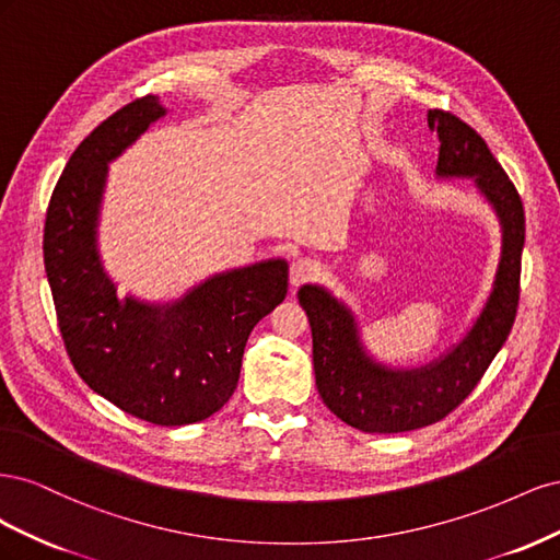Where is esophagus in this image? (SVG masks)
Segmentation results:
<instances>
[{
	"instance_id": "obj_1",
	"label": "esophagus",
	"mask_w": 560,
	"mask_h": 560,
	"mask_svg": "<svg viewBox=\"0 0 560 560\" xmlns=\"http://www.w3.org/2000/svg\"><path fill=\"white\" fill-rule=\"evenodd\" d=\"M319 276V266L313 259H296L290 268V282L292 287H301Z\"/></svg>"
}]
</instances>
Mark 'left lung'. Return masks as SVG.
Returning <instances> with one entry per match:
<instances>
[{
    "mask_svg": "<svg viewBox=\"0 0 560 560\" xmlns=\"http://www.w3.org/2000/svg\"><path fill=\"white\" fill-rule=\"evenodd\" d=\"M439 135L436 175L474 177L502 222V257L481 317L465 341L439 362L416 371H387L360 350L350 313L319 287H301L299 303L313 331L315 385L327 409L350 428L397 434L434 425L460 406L510 336L521 294L525 241L523 202L481 135L444 109L428 112Z\"/></svg>",
    "mask_w": 560,
    "mask_h": 560,
    "instance_id": "8db88e82",
    "label": "left lung"
}]
</instances>
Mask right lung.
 I'll return each mask as SVG.
<instances>
[{"mask_svg":"<svg viewBox=\"0 0 560 560\" xmlns=\"http://www.w3.org/2000/svg\"><path fill=\"white\" fill-rule=\"evenodd\" d=\"M156 95L105 118L74 154L48 200L44 266L70 362L93 393L154 425L217 413L238 385L245 343L287 296V264L266 261L200 284L171 308L118 303L95 252L107 161L163 116Z\"/></svg>","mask_w":560,"mask_h":560,"instance_id":"obj_1","label":"right lung"}]
</instances>
